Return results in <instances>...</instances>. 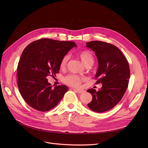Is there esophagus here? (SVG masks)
<instances>
[{
  "label": "esophagus",
  "mask_w": 148,
  "mask_h": 148,
  "mask_svg": "<svg viewBox=\"0 0 148 148\" xmlns=\"http://www.w3.org/2000/svg\"><path fill=\"white\" fill-rule=\"evenodd\" d=\"M73 90H74V91H75V92H77V93H79V94H82V93H83V92H84V90H80V89H73Z\"/></svg>",
  "instance_id": "obj_1"
}]
</instances>
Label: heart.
<instances>
[{
	"instance_id": "obj_1",
	"label": "heart",
	"mask_w": 148,
	"mask_h": 148,
	"mask_svg": "<svg viewBox=\"0 0 148 148\" xmlns=\"http://www.w3.org/2000/svg\"><path fill=\"white\" fill-rule=\"evenodd\" d=\"M78 56L81 59L83 64L85 65H91L93 62H94V57L92 54L88 51L84 50L82 51L78 54ZM68 56L66 55L63 57L60 62V68L64 69L66 67L67 62L68 60ZM64 82L68 84V86L71 87H79L83 81V78L80 76L74 75V74H69L64 77Z\"/></svg>"
}]
</instances>
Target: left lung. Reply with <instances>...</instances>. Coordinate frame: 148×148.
Listing matches in <instances>:
<instances>
[{
  "label": "left lung",
  "mask_w": 148,
  "mask_h": 148,
  "mask_svg": "<svg viewBox=\"0 0 148 148\" xmlns=\"http://www.w3.org/2000/svg\"><path fill=\"white\" fill-rule=\"evenodd\" d=\"M86 47L95 52L98 69L95 83L103 86L98 91L90 89L92 95L88 106L92 111L101 113L110 110L120 101L127 89L130 72L128 62L121 51L115 45L103 41L86 43Z\"/></svg>",
  "instance_id": "left-lung-1"
}]
</instances>
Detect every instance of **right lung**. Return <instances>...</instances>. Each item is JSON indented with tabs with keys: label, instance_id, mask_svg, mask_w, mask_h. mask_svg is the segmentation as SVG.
<instances>
[{
	"label": "right lung",
	"instance_id": "right-lung-1",
	"mask_svg": "<svg viewBox=\"0 0 148 148\" xmlns=\"http://www.w3.org/2000/svg\"><path fill=\"white\" fill-rule=\"evenodd\" d=\"M77 45L73 41L42 38L23 50L17 66V83L26 103L34 109L47 112L58 105L68 90L65 85L52 88L47 77L59 73L60 62Z\"/></svg>",
	"mask_w": 148,
	"mask_h": 148
}]
</instances>
